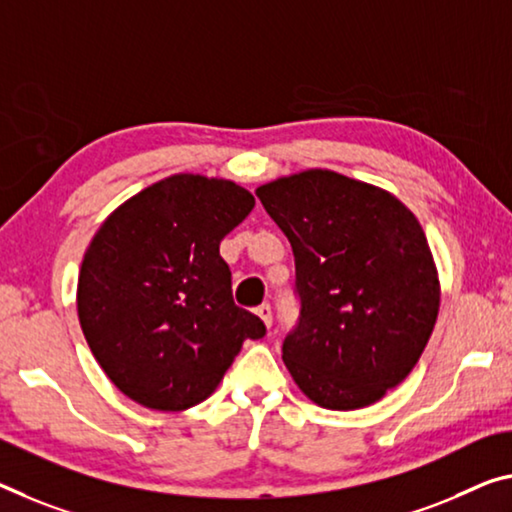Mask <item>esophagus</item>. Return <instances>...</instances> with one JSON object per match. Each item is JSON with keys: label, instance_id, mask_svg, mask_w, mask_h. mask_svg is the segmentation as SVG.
<instances>
[{"label": "esophagus", "instance_id": "esophagus-1", "mask_svg": "<svg viewBox=\"0 0 512 512\" xmlns=\"http://www.w3.org/2000/svg\"><path fill=\"white\" fill-rule=\"evenodd\" d=\"M256 313H258V318L265 322V327H272V306L270 304H261L256 309Z\"/></svg>", "mask_w": 512, "mask_h": 512}]
</instances>
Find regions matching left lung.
<instances>
[{
  "instance_id": "left-lung-1",
  "label": "left lung",
  "mask_w": 512,
  "mask_h": 512,
  "mask_svg": "<svg viewBox=\"0 0 512 512\" xmlns=\"http://www.w3.org/2000/svg\"><path fill=\"white\" fill-rule=\"evenodd\" d=\"M256 196L295 256L300 322L283 364L327 410L377 403L412 373L437 322V267L419 219L382 187L327 169Z\"/></svg>"
}]
</instances>
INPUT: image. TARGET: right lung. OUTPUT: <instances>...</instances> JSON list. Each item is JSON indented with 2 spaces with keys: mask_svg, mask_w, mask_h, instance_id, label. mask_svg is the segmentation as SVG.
<instances>
[{
  "mask_svg": "<svg viewBox=\"0 0 512 512\" xmlns=\"http://www.w3.org/2000/svg\"><path fill=\"white\" fill-rule=\"evenodd\" d=\"M254 196L233 180L176 174L132 196L93 235L77 316L93 357L135 403L180 412L206 400L263 320L231 293L219 242Z\"/></svg>",
  "mask_w": 512,
  "mask_h": 512,
  "instance_id": "1",
  "label": "right lung"
}]
</instances>
